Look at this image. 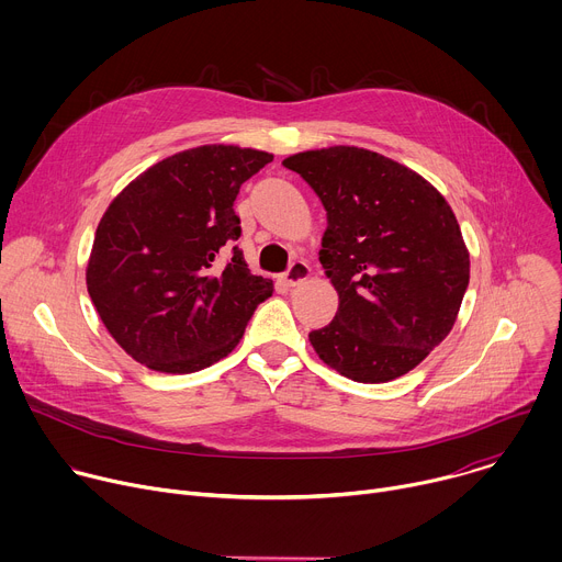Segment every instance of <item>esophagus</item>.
Wrapping results in <instances>:
<instances>
[{"label": "esophagus", "instance_id": "obj_1", "mask_svg": "<svg viewBox=\"0 0 562 562\" xmlns=\"http://www.w3.org/2000/svg\"><path fill=\"white\" fill-rule=\"evenodd\" d=\"M311 278V267L306 265V262H293L291 265V269L282 276V282L286 284V286H297V284H302L304 280H308Z\"/></svg>", "mask_w": 562, "mask_h": 562}]
</instances>
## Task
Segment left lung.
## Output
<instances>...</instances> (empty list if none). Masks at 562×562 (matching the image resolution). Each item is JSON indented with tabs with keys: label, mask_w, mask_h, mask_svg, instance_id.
<instances>
[{
	"label": "left lung",
	"mask_w": 562,
	"mask_h": 562,
	"mask_svg": "<svg viewBox=\"0 0 562 562\" xmlns=\"http://www.w3.org/2000/svg\"><path fill=\"white\" fill-rule=\"evenodd\" d=\"M282 165L327 209L319 265L340 306L308 334L315 353L356 382L409 373L449 336L469 284L449 202L409 167L358 146L302 150Z\"/></svg>",
	"instance_id": "left-lung-1"
}]
</instances>
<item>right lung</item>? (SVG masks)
Returning a JSON list of instances; mask_svg holds the SVG:
<instances>
[{
    "mask_svg": "<svg viewBox=\"0 0 562 562\" xmlns=\"http://www.w3.org/2000/svg\"><path fill=\"white\" fill-rule=\"evenodd\" d=\"M271 153L233 144L180 150L139 173L104 211L87 265L89 295L113 340L139 364L193 373L243 340L273 282L251 276L233 202Z\"/></svg>",
    "mask_w": 562,
    "mask_h": 562,
    "instance_id": "add662e5",
    "label": "right lung"
}]
</instances>
